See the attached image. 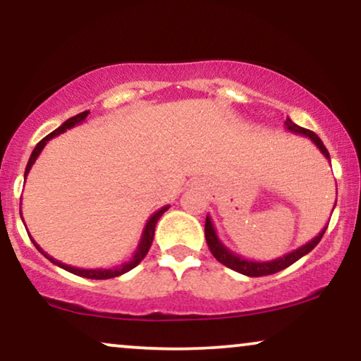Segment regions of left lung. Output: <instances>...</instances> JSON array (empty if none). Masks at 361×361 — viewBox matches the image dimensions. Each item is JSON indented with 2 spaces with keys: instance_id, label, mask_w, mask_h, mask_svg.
<instances>
[{
  "instance_id": "8db88e82",
  "label": "left lung",
  "mask_w": 361,
  "mask_h": 361,
  "mask_svg": "<svg viewBox=\"0 0 361 361\" xmlns=\"http://www.w3.org/2000/svg\"><path fill=\"white\" fill-rule=\"evenodd\" d=\"M286 128L292 133H297V135H304V137H309L312 142L315 143L317 148L324 153V157L326 160L330 161V155H329V150H326L324 142L320 140L319 135H315L312 130H307L304 127H299V125L292 122V120L287 117V120L284 122ZM337 204V203H335ZM326 231V226L324 229L320 231L319 234L314 239H310L309 243H305L304 246L294 249V251L284 254V256L277 257V259H272V261H252V259H246L243 256H239V254L233 252L229 247H226L223 243H221V239L218 238V233H216L214 229V224L213 221H211L209 216H206V223H204V238H206V243H208V247L213 256L218 259L221 264H224L226 267L233 269V271H236L239 274H244V276H249V277H261V276H271V274H276L279 271H282V269L292 266V264L299 261L300 257H304L305 254H309L312 249H314L317 244L320 243L322 236L325 234Z\"/></svg>"
}]
</instances>
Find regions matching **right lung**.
<instances>
[{
    "mask_svg": "<svg viewBox=\"0 0 361 361\" xmlns=\"http://www.w3.org/2000/svg\"><path fill=\"white\" fill-rule=\"evenodd\" d=\"M89 114H90L89 110H85V112H80V114L74 115V117L67 118L66 122L61 125V127H57L54 132H51L49 135L44 137L39 143H37L36 148H35V150H32V153H31L30 161H27V165H26V171H24V180H26L27 173H30L32 165H35L36 158L39 157V153L42 152V148L46 147V143L49 142L51 138L61 135V133H64L66 130H69V128L75 127V125L82 123L84 120H85V117H87ZM19 206H21V204H19ZM168 208H170V206H163V208L155 211V213H153V214L150 216V218H148L145 228H143V231H142L140 243H138V246H137V249H135V252H133V256H132L130 261H127V262H123V264H118V266H114V267H109V269H80V267L67 266V264L57 261V259L51 257L49 254H46L44 251H42V247H39V244H36L35 239L31 238V234H30V238H31L32 244H35V246H36L37 251H39L41 254H44V257L49 259V261H51L52 264H56V266H59L61 269H64V271H67V272L75 274V276H80V277H85V279H97V281H99V279H112V277H118V276H122V274H125V272L132 271L133 267H137L138 264H140V262L143 261V257L147 256L148 249H150L152 243H153V236H155V226H157V223H158V219L161 218V214L165 213V211H166ZM19 214H21V209H19ZM21 216H23V214H21ZM23 223H24V219H23ZM26 229H27V228H26Z\"/></svg>",
    "mask_w": 361,
    "mask_h": 361,
    "instance_id": "right-lung-1",
    "label": "right lung"
}]
</instances>
